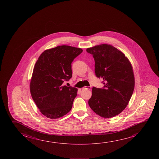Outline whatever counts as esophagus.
Segmentation results:
<instances>
[{
    "instance_id": "1",
    "label": "esophagus",
    "mask_w": 159,
    "mask_h": 159,
    "mask_svg": "<svg viewBox=\"0 0 159 159\" xmlns=\"http://www.w3.org/2000/svg\"><path fill=\"white\" fill-rule=\"evenodd\" d=\"M83 89H89V90H90V89H91V87H90V86H85V88Z\"/></svg>"
}]
</instances>
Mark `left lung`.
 <instances>
[{
  "mask_svg": "<svg viewBox=\"0 0 159 159\" xmlns=\"http://www.w3.org/2000/svg\"><path fill=\"white\" fill-rule=\"evenodd\" d=\"M86 51L94 57L95 75L105 84L104 88H93L89 105L101 117H114L125 109L133 95V66L125 55L111 45H98Z\"/></svg>",
  "mask_w": 159,
  "mask_h": 159,
  "instance_id": "obj_1",
  "label": "left lung"
}]
</instances>
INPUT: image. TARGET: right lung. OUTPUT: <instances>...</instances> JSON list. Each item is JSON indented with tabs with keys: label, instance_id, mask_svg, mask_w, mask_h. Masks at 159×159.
Masks as SVG:
<instances>
[{
	"label": "right lung",
	"instance_id": "1",
	"mask_svg": "<svg viewBox=\"0 0 159 159\" xmlns=\"http://www.w3.org/2000/svg\"><path fill=\"white\" fill-rule=\"evenodd\" d=\"M82 52L81 48L60 45L45 50L35 63L30 91L40 111L48 118L62 117L71 109L78 89L63 83L72 77L71 64Z\"/></svg>",
	"mask_w": 159,
	"mask_h": 159
}]
</instances>
